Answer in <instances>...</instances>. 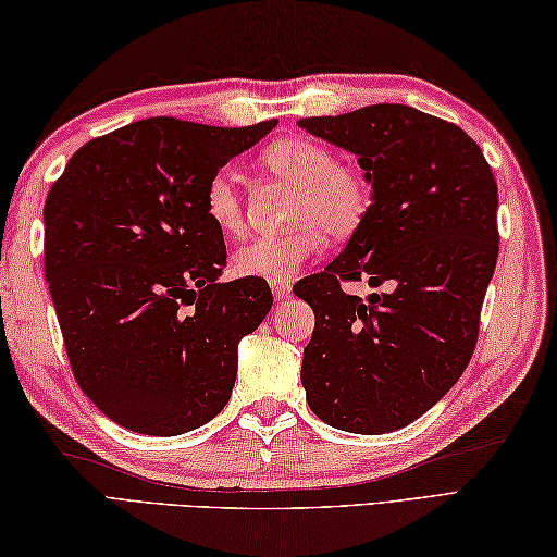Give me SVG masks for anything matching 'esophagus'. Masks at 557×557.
<instances>
[{
    "label": "esophagus",
    "mask_w": 557,
    "mask_h": 557,
    "mask_svg": "<svg viewBox=\"0 0 557 557\" xmlns=\"http://www.w3.org/2000/svg\"><path fill=\"white\" fill-rule=\"evenodd\" d=\"M289 294V285H272V297H275V301H287Z\"/></svg>",
    "instance_id": "obj_1"
}]
</instances>
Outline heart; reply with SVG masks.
Instances as JSON below:
<instances>
[{"label": "heart", "mask_w": 557, "mask_h": 557, "mask_svg": "<svg viewBox=\"0 0 557 557\" xmlns=\"http://www.w3.org/2000/svg\"><path fill=\"white\" fill-rule=\"evenodd\" d=\"M260 164L277 180L297 186L292 222L297 230L236 246L232 270L239 277L287 285L299 268L330 239L357 234L373 206V186L359 168L342 164L337 152L306 136L280 138L260 156ZM206 218L220 234L236 236L244 230V200L230 172H215L203 194Z\"/></svg>", "instance_id": "1"}]
</instances>
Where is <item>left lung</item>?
Segmentation results:
<instances>
[{"label": "left lung", "mask_w": 557, "mask_h": 557, "mask_svg": "<svg viewBox=\"0 0 557 557\" xmlns=\"http://www.w3.org/2000/svg\"><path fill=\"white\" fill-rule=\"evenodd\" d=\"M306 132L345 148L373 186V206L323 272L294 294L315 313L301 383L318 419L381 435L429 411L474 354L498 263V184L459 126L407 104L309 116ZM393 293L360 298L342 281Z\"/></svg>", "instance_id": "obj_1"}]
</instances>
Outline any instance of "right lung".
Masks as SVG:
<instances>
[{"label":"right lung","mask_w":557,"mask_h":557,"mask_svg":"<svg viewBox=\"0 0 557 557\" xmlns=\"http://www.w3.org/2000/svg\"><path fill=\"white\" fill-rule=\"evenodd\" d=\"M275 124L134 122L78 148L47 194L45 280L71 371L128 431H194L232 397L239 342L272 292L265 280H218L227 248L203 194Z\"/></svg>","instance_id":"add662e5"}]
</instances>
